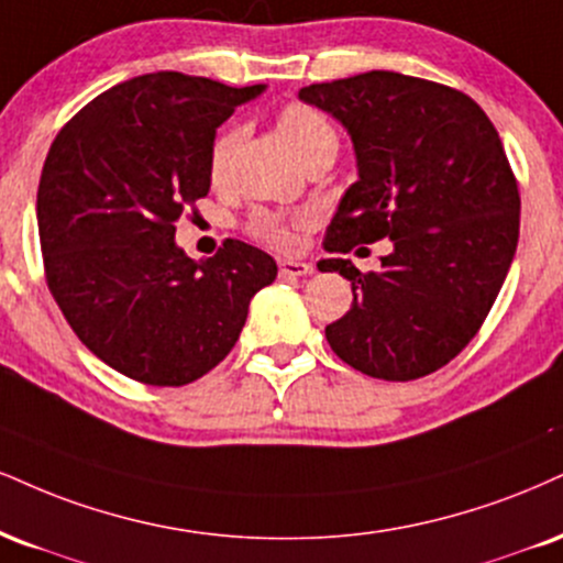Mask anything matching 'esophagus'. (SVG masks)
Masks as SVG:
<instances>
[{
  "instance_id": "34e87169",
  "label": "esophagus",
  "mask_w": 563,
  "mask_h": 563,
  "mask_svg": "<svg viewBox=\"0 0 563 563\" xmlns=\"http://www.w3.org/2000/svg\"><path fill=\"white\" fill-rule=\"evenodd\" d=\"M277 267H280V275H288V277H303L311 273V264L299 262V260H280L277 262Z\"/></svg>"
}]
</instances>
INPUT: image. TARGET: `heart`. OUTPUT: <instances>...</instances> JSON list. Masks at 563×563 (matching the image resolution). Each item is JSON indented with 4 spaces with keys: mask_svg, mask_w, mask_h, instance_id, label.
Returning <instances> with one entry per match:
<instances>
[{
    "mask_svg": "<svg viewBox=\"0 0 563 563\" xmlns=\"http://www.w3.org/2000/svg\"><path fill=\"white\" fill-rule=\"evenodd\" d=\"M277 133L288 141V146L294 148L296 157L301 162L324 146H338V135L333 125L328 123V118L320 110H314V107L301 104V101H290V104L277 112ZM235 144H239V131L235 128H225V131L214 135L212 146H209V178L214 183L225 180ZM299 222H290L286 217L260 209L249 220V230H252L256 239L269 243V246L290 249L296 243V225Z\"/></svg>",
    "mask_w": 563,
    "mask_h": 563,
    "instance_id": "obj_1",
    "label": "heart"
}]
</instances>
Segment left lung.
Returning a JSON list of instances; mask_svg holds the SVG:
<instances>
[{"label":"left lung","instance_id":"left-lung-1","mask_svg":"<svg viewBox=\"0 0 563 563\" xmlns=\"http://www.w3.org/2000/svg\"><path fill=\"white\" fill-rule=\"evenodd\" d=\"M299 99L333 114L356 152L324 252L393 241L380 273L317 264L354 290L324 328L330 349L380 380L430 375L483 328L517 252L519 188L498 131L466 93L390 70L303 86Z\"/></svg>","mask_w":563,"mask_h":563}]
</instances>
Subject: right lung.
I'll use <instances>...</instances> for the list:
<instances>
[{"label": "right lung", "mask_w": 563, "mask_h": 563, "mask_svg": "<svg viewBox=\"0 0 563 563\" xmlns=\"http://www.w3.org/2000/svg\"><path fill=\"white\" fill-rule=\"evenodd\" d=\"M262 84L162 70L112 86L67 120L36 196L44 273L80 343L120 375L186 385L239 341L277 264L228 239L209 260L175 246V222L209 194V146Z\"/></svg>", "instance_id": "right-lung-1"}]
</instances>
